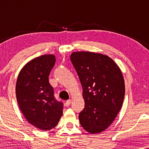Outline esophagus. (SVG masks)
<instances>
[{"label": "esophagus", "instance_id": "obj_1", "mask_svg": "<svg viewBox=\"0 0 149 149\" xmlns=\"http://www.w3.org/2000/svg\"><path fill=\"white\" fill-rule=\"evenodd\" d=\"M70 104H71V100H68L66 101V102H65V105L68 107V106L70 105Z\"/></svg>", "mask_w": 149, "mask_h": 149}]
</instances>
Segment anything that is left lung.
<instances>
[{
    "label": "left lung",
    "mask_w": 149,
    "mask_h": 149,
    "mask_svg": "<svg viewBox=\"0 0 149 149\" xmlns=\"http://www.w3.org/2000/svg\"><path fill=\"white\" fill-rule=\"evenodd\" d=\"M83 87L85 108L79 118L90 134L107 130L121 109L125 82L121 69L107 55L76 52L70 56Z\"/></svg>",
    "instance_id": "obj_1"
}]
</instances>
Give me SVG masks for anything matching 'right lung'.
Instances as JSON below:
<instances>
[{
    "instance_id": "right-lung-1",
    "label": "right lung",
    "mask_w": 149,
    "mask_h": 149,
    "mask_svg": "<svg viewBox=\"0 0 149 149\" xmlns=\"http://www.w3.org/2000/svg\"><path fill=\"white\" fill-rule=\"evenodd\" d=\"M55 63L52 54L32 59L20 70L16 82V97L22 114L31 125L43 131L56 127L63 115V104L55 99L49 83Z\"/></svg>"
}]
</instances>
